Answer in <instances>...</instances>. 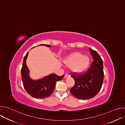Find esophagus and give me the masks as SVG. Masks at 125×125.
I'll return each instance as SVG.
<instances>
[{
	"instance_id": "34e87169",
	"label": "esophagus",
	"mask_w": 125,
	"mask_h": 125,
	"mask_svg": "<svg viewBox=\"0 0 125 125\" xmlns=\"http://www.w3.org/2000/svg\"><path fill=\"white\" fill-rule=\"evenodd\" d=\"M70 77V75L67 74H66V75H65V77H64V78H68V77Z\"/></svg>"
}]
</instances>
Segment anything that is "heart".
I'll list each match as a JSON object with an SVG mask.
<instances>
[{
  "label": "heart",
  "instance_id": "heart-1",
  "mask_svg": "<svg viewBox=\"0 0 125 125\" xmlns=\"http://www.w3.org/2000/svg\"><path fill=\"white\" fill-rule=\"evenodd\" d=\"M64 63L68 67H72L74 72L82 73L90 66L91 58L90 56L80 52H74L69 55L63 61Z\"/></svg>",
  "mask_w": 125,
  "mask_h": 125
}]
</instances>
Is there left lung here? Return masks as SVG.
Returning <instances> with one entry per match:
<instances>
[{"label": "left lung", "mask_w": 125, "mask_h": 125, "mask_svg": "<svg viewBox=\"0 0 125 125\" xmlns=\"http://www.w3.org/2000/svg\"><path fill=\"white\" fill-rule=\"evenodd\" d=\"M89 49L94 60L90 68L82 75L71 76L75 84L70 92L78 99H88L95 96L100 91L103 82V61L96 51Z\"/></svg>", "instance_id": "8db88e82"}]
</instances>
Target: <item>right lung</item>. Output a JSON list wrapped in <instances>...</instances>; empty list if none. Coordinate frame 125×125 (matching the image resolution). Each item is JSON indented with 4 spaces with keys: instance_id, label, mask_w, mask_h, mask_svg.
<instances>
[{
    "instance_id": "right-lung-1",
    "label": "right lung",
    "mask_w": 125,
    "mask_h": 125,
    "mask_svg": "<svg viewBox=\"0 0 125 125\" xmlns=\"http://www.w3.org/2000/svg\"><path fill=\"white\" fill-rule=\"evenodd\" d=\"M39 45H44L48 47L51 46L50 45L43 44ZM28 54L29 52L24 57L21 69V76L24 87L27 92L33 97L36 98L47 97L54 91L56 82L62 80L65 75L58 76L55 74H51L39 80L32 79L30 76V70L26 64Z\"/></svg>"
}]
</instances>
